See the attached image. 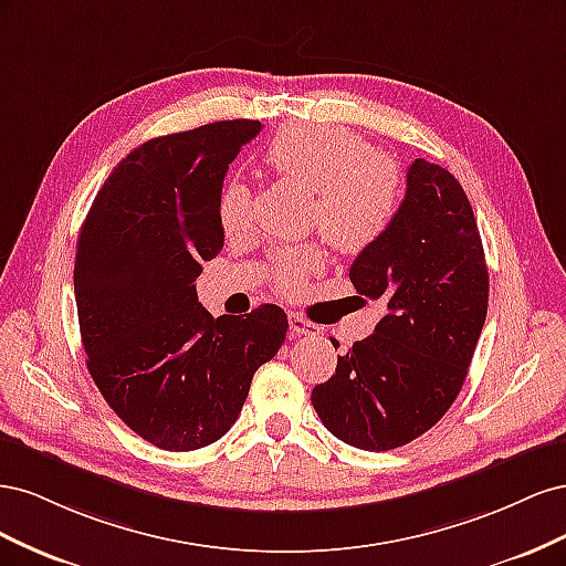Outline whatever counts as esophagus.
<instances>
[{"instance_id":"esophagus-1","label":"esophagus","mask_w":566,"mask_h":566,"mask_svg":"<svg viewBox=\"0 0 566 566\" xmlns=\"http://www.w3.org/2000/svg\"><path fill=\"white\" fill-rule=\"evenodd\" d=\"M287 323H290V331H293V337H316L321 333V328L316 323L306 321L304 316L290 312L287 316Z\"/></svg>"}]
</instances>
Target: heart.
<instances>
[{"label": "heart", "mask_w": 566, "mask_h": 566, "mask_svg": "<svg viewBox=\"0 0 566 566\" xmlns=\"http://www.w3.org/2000/svg\"><path fill=\"white\" fill-rule=\"evenodd\" d=\"M266 165L281 179L314 193L312 227L342 254H358L378 243L391 227L401 202V172L397 163L352 129L337 125H290L266 148ZM219 227L227 235H241L250 227V193L241 181L221 188L217 200ZM276 283L297 293L318 271L312 248L279 252Z\"/></svg>", "instance_id": "b5f03b06"}]
</instances>
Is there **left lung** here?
<instances>
[{"label":"left lung","mask_w":566,"mask_h":566,"mask_svg":"<svg viewBox=\"0 0 566 566\" xmlns=\"http://www.w3.org/2000/svg\"><path fill=\"white\" fill-rule=\"evenodd\" d=\"M349 279L387 314L337 356L335 375L314 387L312 403L325 430L349 447L391 451L432 430L451 408L486 321L482 235L449 169L424 158L408 167L397 217L356 256Z\"/></svg>","instance_id":"obj_1"}]
</instances>
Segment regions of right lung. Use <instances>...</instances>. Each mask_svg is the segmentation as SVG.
<instances>
[{"label": "right lung", "mask_w": 566, "mask_h": 566, "mask_svg": "<svg viewBox=\"0 0 566 566\" xmlns=\"http://www.w3.org/2000/svg\"><path fill=\"white\" fill-rule=\"evenodd\" d=\"M260 129L256 119H221L134 148L77 238L75 302L90 375L117 418L165 451L224 437L254 370L285 339L281 306L214 318L196 293L202 262L224 248L221 184Z\"/></svg>", "instance_id": "right-lung-1"}]
</instances>
